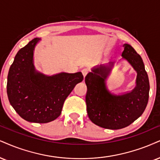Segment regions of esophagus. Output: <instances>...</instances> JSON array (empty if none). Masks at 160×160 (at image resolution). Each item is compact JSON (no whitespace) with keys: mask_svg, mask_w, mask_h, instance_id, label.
Here are the masks:
<instances>
[{"mask_svg":"<svg viewBox=\"0 0 160 160\" xmlns=\"http://www.w3.org/2000/svg\"><path fill=\"white\" fill-rule=\"evenodd\" d=\"M88 72H89V70H88V69H86V68H84V69H83V70H82V74H83L84 77H85L87 75H88Z\"/></svg>","mask_w":160,"mask_h":160,"instance_id":"obj_1","label":"esophagus"}]
</instances>
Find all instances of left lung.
<instances>
[{
  "mask_svg": "<svg viewBox=\"0 0 160 160\" xmlns=\"http://www.w3.org/2000/svg\"><path fill=\"white\" fill-rule=\"evenodd\" d=\"M122 58L137 71L136 87L132 91L115 95L108 90L105 80L113 62L109 66L92 69L85 77L88 117L96 125L106 129L117 130L133 123L143 113L149 97V80L141 56L130 44L123 45Z\"/></svg>",
  "mask_w": 160,
  "mask_h": 160,
  "instance_id": "obj_1",
  "label": "left lung"
}]
</instances>
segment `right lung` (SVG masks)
<instances>
[{
  "label": "right lung",
  "mask_w": 160,
  "mask_h": 160,
  "mask_svg": "<svg viewBox=\"0 0 160 160\" xmlns=\"http://www.w3.org/2000/svg\"><path fill=\"white\" fill-rule=\"evenodd\" d=\"M40 38L21 48L7 77V96L11 105L26 121L47 123L61 115L63 104L75 86L84 79L81 72L46 76L35 70L33 53Z\"/></svg>",
  "instance_id": "add662e5"
}]
</instances>
